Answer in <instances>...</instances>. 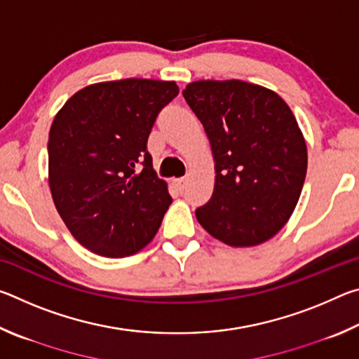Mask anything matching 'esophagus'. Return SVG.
I'll list each match as a JSON object with an SVG mask.
<instances>
[{"label": "esophagus", "mask_w": 359, "mask_h": 359, "mask_svg": "<svg viewBox=\"0 0 359 359\" xmlns=\"http://www.w3.org/2000/svg\"><path fill=\"white\" fill-rule=\"evenodd\" d=\"M172 184H174V187H175V188H177L179 191H184V190H185V185H187V179H185V177L174 179V180H172Z\"/></svg>", "instance_id": "1"}]
</instances>
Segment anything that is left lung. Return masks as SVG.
Wrapping results in <instances>:
<instances>
[{"mask_svg": "<svg viewBox=\"0 0 359 359\" xmlns=\"http://www.w3.org/2000/svg\"><path fill=\"white\" fill-rule=\"evenodd\" d=\"M184 98L209 137L215 161L201 226L231 247L259 245L293 214L307 172V147L293 112L269 88L244 81H196Z\"/></svg>", "mask_w": 359, "mask_h": 359, "instance_id": "obj_1", "label": "left lung"}]
</instances>
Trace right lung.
<instances>
[{"instance_id":"right-lung-1","label":"right lung","mask_w":359,"mask_h":359,"mask_svg":"<svg viewBox=\"0 0 359 359\" xmlns=\"http://www.w3.org/2000/svg\"><path fill=\"white\" fill-rule=\"evenodd\" d=\"M177 93L169 81L100 82L72 95L53 118L48 185L66 228L90 252L125 258L155 238L172 198L147 139Z\"/></svg>"}]
</instances>
